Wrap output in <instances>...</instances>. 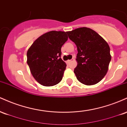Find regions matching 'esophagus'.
<instances>
[{
	"instance_id": "esophagus-1",
	"label": "esophagus",
	"mask_w": 127,
	"mask_h": 127,
	"mask_svg": "<svg viewBox=\"0 0 127 127\" xmlns=\"http://www.w3.org/2000/svg\"><path fill=\"white\" fill-rule=\"evenodd\" d=\"M73 60H68L67 61V63H71L72 62Z\"/></svg>"
}]
</instances>
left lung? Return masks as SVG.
Here are the masks:
<instances>
[{
    "label": "left lung",
    "mask_w": 127,
    "mask_h": 127,
    "mask_svg": "<svg viewBox=\"0 0 127 127\" xmlns=\"http://www.w3.org/2000/svg\"><path fill=\"white\" fill-rule=\"evenodd\" d=\"M66 33L78 49V64L74 70L77 79L86 85L98 83L107 73L111 60L108 43L97 32L87 27Z\"/></svg>",
    "instance_id": "8db88e82"
}]
</instances>
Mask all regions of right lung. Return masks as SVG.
<instances>
[{"label":"right lung","instance_id":"add662e5","mask_svg":"<svg viewBox=\"0 0 127 127\" xmlns=\"http://www.w3.org/2000/svg\"><path fill=\"white\" fill-rule=\"evenodd\" d=\"M66 32L50 31L32 43L27 52V63L33 78L45 87L62 80L66 64L61 59V48L67 40Z\"/></svg>","mask_w":127,"mask_h":127}]
</instances>
